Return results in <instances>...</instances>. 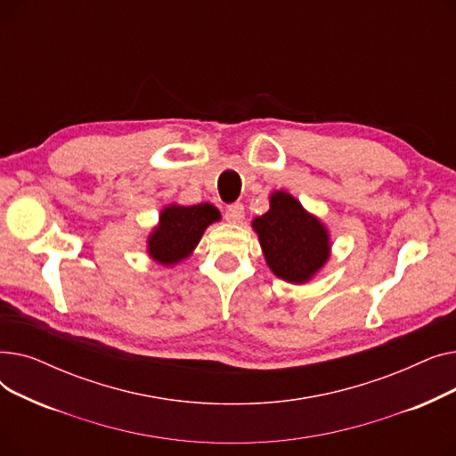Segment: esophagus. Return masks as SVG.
Returning <instances> with one entry per match:
<instances>
[{
	"instance_id": "obj_1",
	"label": "esophagus",
	"mask_w": 456,
	"mask_h": 456,
	"mask_svg": "<svg viewBox=\"0 0 456 456\" xmlns=\"http://www.w3.org/2000/svg\"><path fill=\"white\" fill-rule=\"evenodd\" d=\"M225 216H227V220L231 224H242V220H244V205L242 203H234V205L227 207Z\"/></svg>"
}]
</instances>
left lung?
Segmentation results:
<instances>
[{
    "label": "left lung",
    "mask_w": 456,
    "mask_h": 456,
    "mask_svg": "<svg viewBox=\"0 0 456 456\" xmlns=\"http://www.w3.org/2000/svg\"><path fill=\"white\" fill-rule=\"evenodd\" d=\"M266 265L279 279L305 284L330 256L329 231L292 194L277 190L270 196V210L251 222Z\"/></svg>",
    "instance_id": "8db88e82"
}]
</instances>
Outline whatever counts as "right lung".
Segmentation results:
<instances>
[{
	"mask_svg": "<svg viewBox=\"0 0 456 456\" xmlns=\"http://www.w3.org/2000/svg\"><path fill=\"white\" fill-rule=\"evenodd\" d=\"M220 220V210L210 203L167 205L148 236V255L162 266H175L194 253L205 229Z\"/></svg>",
	"mask_w": 456,
	"mask_h": 456,
	"instance_id": "add662e5",
	"label": "right lung"
}]
</instances>
